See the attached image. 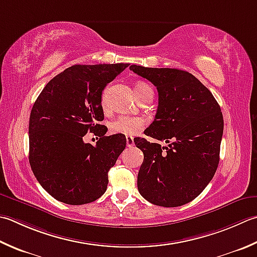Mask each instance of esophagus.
I'll return each mask as SVG.
<instances>
[{"label":"esophagus","mask_w":257,"mask_h":257,"mask_svg":"<svg viewBox=\"0 0 257 257\" xmlns=\"http://www.w3.org/2000/svg\"><path fill=\"white\" fill-rule=\"evenodd\" d=\"M125 140H127V147H133L134 146V138L132 136H127L125 137Z\"/></svg>","instance_id":"obj_1"}]
</instances>
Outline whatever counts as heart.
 Returning <instances> with one entry per match:
<instances>
[{"mask_svg": "<svg viewBox=\"0 0 257 257\" xmlns=\"http://www.w3.org/2000/svg\"><path fill=\"white\" fill-rule=\"evenodd\" d=\"M136 92L138 97L143 95L147 91H153L152 88L147 83L138 82L136 84ZM102 104H105V92L102 94ZM145 124V120L142 117H128V115H120L119 118L110 123V132L117 135L123 136H135L138 134Z\"/></svg>", "mask_w": 257, "mask_h": 257, "instance_id": "heart-1", "label": "heart"}]
</instances>
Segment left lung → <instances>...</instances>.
<instances>
[{"instance_id": "1", "label": "left lung", "mask_w": 257, "mask_h": 257, "mask_svg": "<svg viewBox=\"0 0 257 257\" xmlns=\"http://www.w3.org/2000/svg\"><path fill=\"white\" fill-rule=\"evenodd\" d=\"M130 70L149 80L158 91V109L145 135L168 144L162 147L145 138L135 140L144 153L138 190L163 207L192 202L214 177L219 163L224 120L212 92L192 73L178 69Z\"/></svg>"}]
</instances>
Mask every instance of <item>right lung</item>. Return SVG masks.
<instances>
[{
  "label": "right lung",
  "instance_id": "right-lung-1",
  "mask_svg": "<svg viewBox=\"0 0 257 257\" xmlns=\"http://www.w3.org/2000/svg\"><path fill=\"white\" fill-rule=\"evenodd\" d=\"M128 63L75 64L50 80L31 110L29 160L43 189L59 202L83 205L104 194L108 172L125 148L123 135L105 136L101 94ZM87 132L100 138L83 142Z\"/></svg>",
  "mask_w": 257,
  "mask_h": 257
}]
</instances>
